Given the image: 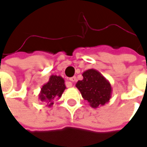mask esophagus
<instances>
[{
    "label": "esophagus",
    "mask_w": 147,
    "mask_h": 147,
    "mask_svg": "<svg viewBox=\"0 0 147 147\" xmlns=\"http://www.w3.org/2000/svg\"><path fill=\"white\" fill-rule=\"evenodd\" d=\"M69 80L71 81V83H74L75 81L76 80V78L75 76L71 77V78H70V79H69Z\"/></svg>",
    "instance_id": "obj_1"
}]
</instances>
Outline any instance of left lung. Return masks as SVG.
<instances>
[{"mask_svg":"<svg viewBox=\"0 0 147 147\" xmlns=\"http://www.w3.org/2000/svg\"><path fill=\"white\" fill-rule=\"evenodd\" d=\"M82 76L84 79L78 81L76 86L91 107L97 108L109 102L112 88L102 74L95 69H88Z\"/></svg>","mask_w":147,"mask_h":147,"instance_id":"obj_1","label":"left lung"}]
</instances>
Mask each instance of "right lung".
I'll return each mask as SVG.
<instances>
[{
    "label": "right lung",
    "mask_w": 147,
    "mask_h": 147,
    "mask_svg": "<svg viewBox=\"0 0 147 147\" xmlns=\"http://www.w3.org/2000/svg\"><path fill=\"white\" fill-rule=\"evenodd\" d=\"M65 89L66 86L63 78L52 75L49 78V82L42 86L39 99L46 103L48 107H52L54 104V100L60 98Z\"/></svg>",
    "instance_id": "1"
}]
</instances>
